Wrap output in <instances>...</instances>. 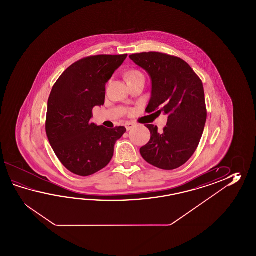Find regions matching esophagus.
Wrapping results in <instances>:
<instances>
[{
	"instance_id": "obj_1",
	"label": "esophagus",
	"mask_w": 256,
	"mask_h": 256,
	"mask_svg": "<svg viewBox=\"0 0 256 256\" xmlns=\"http://www.w3.org/2000/svg\"><path fill=\"white\" fill-rule=\"evenodd\" d=\"M126 130H129L132 128V127H134V124H132V122H126Z\"/></svg>"
}]
</instances>
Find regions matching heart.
Returning a JSON list of instances; mask_svg holds the SVG:
<instances>
[{
    "label": "heart",
    "mask_w": 256,
    "mask_h": 256,
    "mask_svg": "<svg viewBox=\"0 0 256 256\" xmlns=\"http://www.w3.org/2000/svg\"><path fill=\"white\" fill-rule=\"evenodd\" d=\"M136 74H139V72H137V71H130V72L127 74V76H132V75H136Z\"/></svg>",
    "instance_id": "b5f03b06"
}]
</instances>
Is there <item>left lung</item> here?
Instances as JSON below:
<instances>
[{
    "label": "left lung",
    "instance_id": "8db88e82",
    "mask_svg": "<svg viewBox=\"0 0 256 256\" xmlns=\"http://www.w3.org/2000/svg\"><path fill=\"white\" fill-rule=\"evenodd\" d=\"M129 58L146 71L152 82L147 112H164L168 117L163 130L146 126L151 138L140 148L141 156L158 168H178L196 151L207 120L202 82L190 66L176 56L148 52Z\"/></svg>",
    "mask_w": 256,
    "mask_h": 256
}]
</instances>
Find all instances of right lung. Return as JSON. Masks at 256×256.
<instances>
[{
    "label": "right lung",
    "mask_w": 256,
    "mask_h": 256,
    "mask_svg": "<svg viewBox=\"0 0 256 256\" xmlns=\"http://www.w3.org/2000/svg\"><path fill=\"white\" fill-rule=\"evenodd\" d=\"M127 58L98 54L78 60L54 83L48 102L46 132L60 162L74 174L87 176L104 168L114 144L126 132L92 122V109L104 105L106 83Z\"/></svg>",
    "instance_id": "right-lung-1"
}]
</instances>
